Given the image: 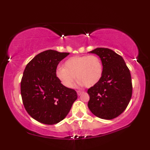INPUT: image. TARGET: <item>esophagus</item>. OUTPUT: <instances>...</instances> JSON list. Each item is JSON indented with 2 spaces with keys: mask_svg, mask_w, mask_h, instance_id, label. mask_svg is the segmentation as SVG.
Segmentation results:
<instances>
[{
  "mask_svg": "<svg viewBox=\"0 0 150 150\" xmlns=\"http://www.w3.org/2000/svg\"><path fill=\"white\" fill-rule=\"evenodd\" d=\"M83 93V92L82 91H80V90H79V91H77V94H78V95H79V96H81V94Z\"/></svg>",
  "mask_w": 150,
  "mask_h": 150,
  "instance_id": "34e87169",
  "label": "esophagus"
}]
</instances>
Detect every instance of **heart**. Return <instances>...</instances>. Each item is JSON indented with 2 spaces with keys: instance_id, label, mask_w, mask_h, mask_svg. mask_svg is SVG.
Wrapping results in <instances>:
<instances>
[{
  "instance_id": "1",
  "label": "heart",
  "mask_w": 150,
  "mask_h": 150,
  "mask_svg": "<svg viewBox=\"0 0 150 150\" xmlns=\"http://www.w3.org/2000/svg\"><path fill=\"white\" fill-rule=\"evenodd\" d=\"M103 64L96 55L74 56L65 61L63 67H57L56 76L65 87H73L76 76L80 85L90 87L102 79Z\"/></svg>"
}]
</instances>
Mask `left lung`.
I'll return each instance as SVG.
<instances>
[{
    "instance_id": "left-lung-1",
    "label": "left lung",
    "mask_w": 150,
    "mask_h": 150,
    "mask_svg": "<svg viewBox=\"0 0 150 150\" xmlns=\"http://www.w3.org/2000/svg\"><path fill=\"white\" fill-rule=\"evenodd\" d=\"M90 52L100 57L103 74L97 84L88 89V107L98 117L112 120L122 114L130 101L132 85L130 70L122 57L110 49L98 48Z\"/></svg>"
}]
</instances>
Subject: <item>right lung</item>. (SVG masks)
<instances>
[{"mask_svg":"<svg viewBox=\"0 0 150 150\" xmlns=\"http://www.w3.org/2000/svg\"><path fill=\"white\" fill-rule=\"evenodd\" d=\"M69 53L48 50L26 65L21 80L22 102L30 116L44 124L62 121L77 99L74 89L65 87L56 76L57 65Z\"/></svg>","mask_w":150,"mask_h":150,"instance_id":"1","label":"right lung"}]
</instances>
